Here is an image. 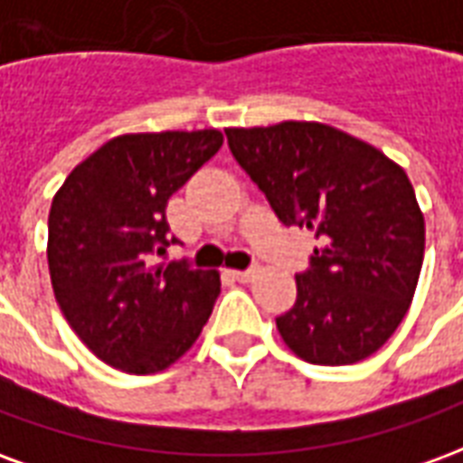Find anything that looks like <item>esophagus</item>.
I'll return each mask as SVG.
<instances>
[{"label": "esophagus", "instance_id": "obj_1", "mask_svg": "<svg viewBox=\"0 0 463 463\" xmlns=\"http://www.w3.org/2000/svg\"><path fill=\"white\" fill-rule=\"evenodd\" d=\"M228 275H231L232 280H238V282L252 280V270H228Z\"/></svg>", "mask_w": 463, "mask_h": 463}]
</instances>
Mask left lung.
<instances>
[{
  "mask_svg": "<svg viewBox=\"0 0 463 463\" xmlns=\"http://www.w3.org/2000/svg\"><path fill=\"white\" fill-rule=\"evenodd\" d=\"M241 168L285 225L315 232L298 300L278 317L305 362L340 367L374 354L404 320L424 260V215L402 165L327 123L225 128Z\"/></svg>",
  "mask_w": 463,
  "mask_h": 463,
  "instance_id": "1",
  "label": "left lung"
}]
</instances>
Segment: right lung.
Returning <instances> with one entry per match:
<instances>
[{"instance_id":"add662e5","label":"right lung","mask_w":463,"mask_h":463,"mask_svg":"<svg viewBox=\"0 0 463 463\" xmlns=\"http://www.w3.org/2000/svg\"><path fill=\"white\" fill-rule=\"evenodd\" d=\"M222 133H126L69 173L49 211V275L56 302L96 357L128 374L171 367L198 340L221 275L158 262L165 205L211 161Z\"/></svg>"}]
</instances>
